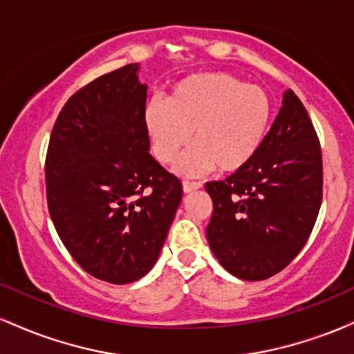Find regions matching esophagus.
I'll list each match as a JSON object with an SVG mask.
<instances>
[{"mask_svg":"<svg viewBox=\"0 0 354 354\" xmlns=\"http://www.w3.org/2000/svg\"><path fill=\"white\" fill-rule=\"evenodd\" d=\"M201 188V183H196V181H183V191H185L186 194L188 193H193V191L200 189Z\"/></svg>","mask_w":354,"mask_h":354,"instance_id":"esophagus-1","label":"esophagus"}]
</instances>
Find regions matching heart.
<instances>
[{
  "mask_svg": "<svg viewBox=\"0 0 354 354\" xmlns=\"http://www.w3.org/2000/svg\"><path fill=\"white\" fill-rule=\"evenodd\" d=\"M273 118L265 88L246 84L228 73H196L173 84L163 103H149L145 123L160 163H174L181 176L216 168L231 174L245 169L261 149Z\"/></svg>",
  "mask_w": 354,
  "mask_h": 354,
  "instance_id": "heart-1",
  "label": "heart"
}]
</instances>
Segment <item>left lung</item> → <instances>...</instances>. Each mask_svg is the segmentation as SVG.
Segmentation results:
<instances>
[{"mask_svg":"<svg viewBox=\"0 0 354 354\" xmlns=\"http://www.w3.org/2000/svg\"><path fill=\"white\" fill-rule=\"evenodd\" d=\"M213 200L209 248L228 273L261 281L286 268L310 238L323 196L318 136L291 89L261 149L241 171L205 185Z\"/></svg>","mask_w":354,"mask_h":354,"instance_id":"8db88e82","label":"left lung"}]
</instances>
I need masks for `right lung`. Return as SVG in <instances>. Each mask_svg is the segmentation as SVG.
I'll list each match as a JSON object with an SVG mask.
<instances>
[{"label": "right lung", "mask_w": 354, "mask_h": 354, "mask_svg": "<svg viewBox=\"0 0 354 354\" xmlns=\"http://www.w3.org/2000/svg\"><path fill=\"white\" fill-rule=\"evenodd\" d=\"M140 63L100 76L68 100L46 156L48 209L86 273L113 284L158 261L181 203V181L149 154L148 86Z\"/></svg>", "instance_id": "obj_1"}]
</instances>
